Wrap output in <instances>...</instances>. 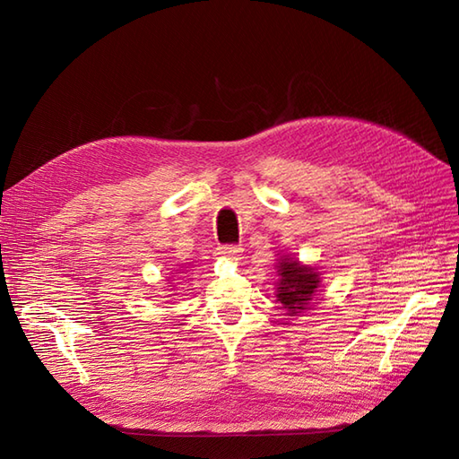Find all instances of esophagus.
I'll use <instances>...</instances> for the list:
<instances>
[{"instance_id": "34e87169", "label": "esophagus", "mask_w": 459, "mask_h": 459, "mask_svg": "<svg viewBox=\"0 0 459 459\" xmlns=\"http://www.w3.org/2000/svg\"><path fill=\"white\" fill-rule=\"evenodd\" d=\"M241 253V247L238 245H221L216 248V256L218 258H238Z\"/></svg>"}]
</instances>
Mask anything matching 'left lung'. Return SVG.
Here are the masks:
<instances>
[{
    "instance_id": "8db88e82",
    "label": "left lung",
    "mask_w": 459,
    "mask_h": 459,
    "mask_svg": "<svg viewBox=\"0 0 459 459\" xmlns=\"http://www.w3.org/2000/svg\"><path fill=\"white\" fill-rule=\"evenodd\" d=\"M277 300L283 304L289 316H299L310 308V300L319 289V272L312 266H304L295 258H281L277 266Z\"/></svg>"
}]
</instances>
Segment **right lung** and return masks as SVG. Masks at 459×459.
<instances>
[{"mask_svg": "<svg viewBox=\"0 0 459 459\" xmlns=\"http://www.w3.org/2000/svg\"><path fill=\"white\" fill-rule=\"evenodd\" d=\"M178 273H179V272H178Z\"/></svg>", "mask_w": 459, "mask_h": 459, "instance_id": "1", "label": "right lung"}]
</instances>
